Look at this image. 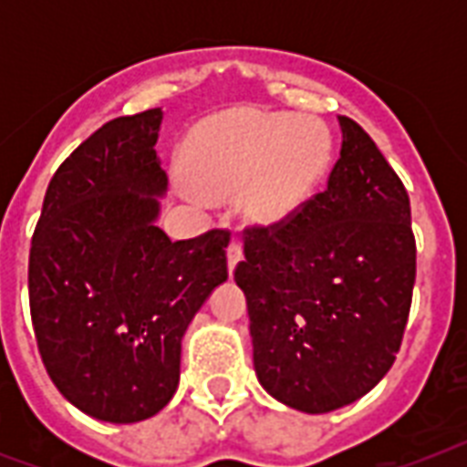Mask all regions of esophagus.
Masks as SVG:
<instances>
[{
    "instance_id": "1",
    "label": "esophagus",
    "mask_w": 467,
    "mask_h": 467,
    "mask_svg": "<svg viewBox=\"0 0 467 467\" xmlns=\"http://www.w3.org/2000/svg\"><path fill=\"white\" fill-rule=\"evenodd\" d=\"M242 262V244L237 240L230 242V247H227V271L233 274L234 266Z\"/></svg>"
}]
</instances>
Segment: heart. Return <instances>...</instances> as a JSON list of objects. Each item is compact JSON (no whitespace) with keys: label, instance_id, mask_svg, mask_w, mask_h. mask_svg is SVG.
Here are the masks:
<instances>
[{"label":"heart","instance_id":"b5f03b06","mask_svg":"<svg viewBox=\"0 0 467 467\" xmlns=\"http://www.w3.org/2000/svg\"><path fill=\"white\" fill-rule=\"evenodd\" d=\"M332 160L322 123L291 113L230 109L201 120L183 140L182 164L208 196L237 194L247 223L276 227L310 201ZM186 198L196 191L183 186Z\"/></svg>","mask_w":467,"mask_h":467}]
</instances>
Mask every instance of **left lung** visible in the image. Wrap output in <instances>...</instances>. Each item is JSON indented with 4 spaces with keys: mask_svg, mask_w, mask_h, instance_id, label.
Returning <instances> with one entry per match:
<instances>
[{
    "mask_svg": "<svg viewBox=\"0 0 467 467\" xmlns=\"http://www.w3.org/2000/svg\"><path fill=\"white\" fill-rule=\"evenodd\" d=\"M327 189L276 227L244 230L234 281L247 298L254 370L307 414L351 405L390 370L412 306L410 196L356 120Z\"/></svg>",
    "mask_w": 467,
    "mask_h": 467,
    "instance_id": "left-lung-1",
    "label": "left lung"
}]
</instances>
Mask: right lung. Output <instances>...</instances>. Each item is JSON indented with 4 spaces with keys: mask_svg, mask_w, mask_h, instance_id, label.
<instances>
[{
    "mask_svg": "<svg viewBox=\"0 0 467 467\" xmlns=\"http://www.w3.org/2000/svg\"><path fill=\"white\" fill-rule=\"evenodd\" d=\"M161 116L109 120L62 161L28 256L47 376L77 410L111 424L155 417L171 400L186 327L227 281V230L171 242L157 227Z\"/></svg>",
    "mask_w": 467,
    "mask_h": 467,
    "instance_id": "1",
    "label": "right lung"
}]
</instances>
